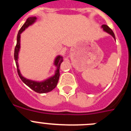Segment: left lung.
Listing matches in <instances>:
<instances>
[{
	"label": "left lung",
	"mask_w": 131,
	"mask_h": 131,
	"mask_svg": "<svg viewBox=\"0 0 131 131\" xmlns=\"http://www.w3.org/2000/svg\"><path fill=\"white\" fill-rule=\"evenodd\" d=\"M102 28L103 29L104 31H105V32L107 33L108 34L110 35H112V37H113V39H115V35H114V33H113V31H112V30L110 28V27H109L107 25H102Z\"/></svg>",
	"instance_id": "left-lung-1"
}]
</instances>
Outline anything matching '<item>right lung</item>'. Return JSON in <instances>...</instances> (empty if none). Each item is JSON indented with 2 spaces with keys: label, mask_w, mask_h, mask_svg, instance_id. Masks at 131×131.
Segmentation results:
<instances>
[{
  "label": "right lung",
  "mask_w": 131,
  "mask_h": 131,
  "mask_svg": "<svg viewBox=\"0 0 131 131\" xmlns=\"http://www.w3.org/2000/svg\"><path fill=\"white\" fill-rule=\"evenodd\" d=\"M37 17L33 16V17H29L27 18L25 24L23 25V26L21 27L18 32V36H17V44H16V48L14 50V60L16 61V66H17V70H18V75L19 77L21 79L23 82L28 86L30 89L35 91L38 93H47L52 91L53 89H54L56 86L58 82L59 77H60V65L63 62V57L62 56L58 55L55 58L54 61V66L56 67V70L54 71V74L53 75L48 77L46 79L43 81H34V80L29 79L21 75L19 68V64H18V58H19V52L20 50L21 44H20V39L21 34L28 27L31 26L33 24L36 22L37 21Z\"/></svg>",
  "instance_id": "1"
}]
</instances>
